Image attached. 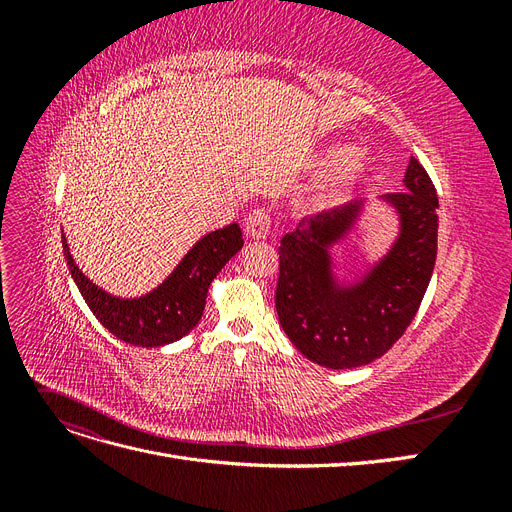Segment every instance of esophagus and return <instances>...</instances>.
<instances>
[{"label":"esophagus","instance_id":"obj_1","mask_svg":"<svg viewBox=\"0 0 512 512\" xmlns=\"http://www.w3.org/2000/svg\"><path fill=\"white\" fill-rule=\"evenodd\" d=\"M245 230L252 239H267L271 232V215L267 209H254L245 220Z\"/></svg>","mask_w":512,"mask_h":512}]
</instances>
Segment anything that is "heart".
I'll return each mask as SVG.
<instances>
[{"mask_svg":"<svg viewBox=\"0 0 512 512\" xmlns=\"http://www.w3.org/2000/svg\"><path fill=\"white\" fill-rule=\"evenodd\" d=\"M320 166L335 168V183L348 185L365 173L367 158L361 153H350V149L344 145H333L322 153Z\"/></svg>","mask_w":512,"mask_h":512,"instance_id":"heart-1","label":"heart"}]
</instances>
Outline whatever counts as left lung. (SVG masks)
<instances>
[{
	"mask_svg": "<svg viewBox=\"0 0 512 512\" xmlns=\"http://www.w3.org/2000/svg\"><path fill=\"white\" fill-rule=\"evenodd\" d=\"M404 188L382 196L397 215V239L354 282L337 277L331 247L348 237L363 200L305 218L282 237L275 309L309 361L329 369L367 365L389 352L416 316L438 254V194L416 158Z\"/></svg>",
	"mask_w": 512,
	"mask_h": 512,
	"instance_id": "8db88e82",
	"label": "left lung"
}]
</instances>
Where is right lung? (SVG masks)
Instances as JSON below:
<instances>
[{
    "label": "right lung",
    "mask_w": 512,
    "mask_h": 512,
    "mask_svg": "<svg viewBox=\"0 0 512 512\" xmlns=\"http://www.w3.org/2000/svg\"><path fill=\"white\" fill-rule=\"evenodd\" d=\"M61 243L74 284L79 286L85 303L102 327L126 344L158 348L185 337L203 318L209 286L243 247V232L239 224L209 232L192 245V250L158 288L134 299L115 297L96 286L76 267L64 235Z\"/></svg>",
    "instance_id": "obj_1"
}]
</instances>
